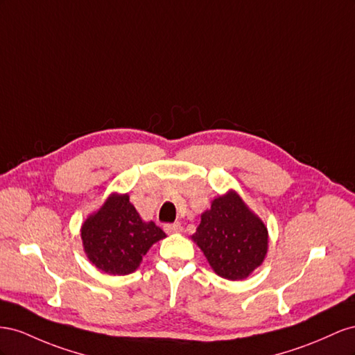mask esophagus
Wrapping results in <instances>:
<instances>
[{
    "label": "esophagus",
    "instance_id": "1",
    "mask_svg": "<svg viewBox=\"0 0 355 355\" xmlns=\"http://www.w3.org/2000/svg\"><path fill=\"white\" fill-rule=\"evenodd\" d=\"M183 230L180 223H172V225H165V232L166 234H178V232Z\"/></svg>",
    "mask_w": 355,
    "mask_h": 355
}]
</instances>
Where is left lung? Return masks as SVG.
Instances as JSON below:
<instances>
[{
	"mask_svg": "<svg viewBox=\"0 0 355 355\" xmlns=\"http://www.w3.org/2000/svg\"><path fill=\"white\" fill-rule=\"evenodd\" d=\"M218 277L245 279L268 252V229L235 190L212 200L191 235Z\"/></svg>",
	"mask_w": 355,
	"mask_h": 355,
	"instance_id": "left-lung-1",
	"label": "left lung"
}]
</instances>
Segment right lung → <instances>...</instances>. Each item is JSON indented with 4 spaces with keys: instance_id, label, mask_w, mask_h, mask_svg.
<instances>
[{
    "instance_id": "1",
    "label": "right lung",
    "mask_w": 355,
    "mask_h": 355,
    "mask_svg": "<svg viewBox=\"0 0 355 355\" xmlns=\"http://www.w3.org/2000/svg\"><path fill=\"white\" fill-rule=\"evenodd\" d=\"M166 235L153 221H144L128 195L113 193L82 226L89 261L108 275H129L150 247Z\"/></svg>"
}]
</instances>
